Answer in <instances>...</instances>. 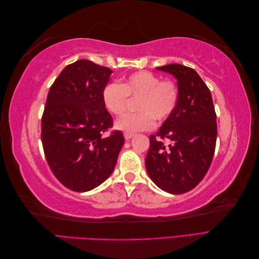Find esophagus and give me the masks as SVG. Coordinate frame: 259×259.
Masks as SVG:
<instances>
[{
    "label": "esophagus",
    "instance_id": "1",
    "mask_svg": "<svg viewBox=\"0 0 259 259\" xmlns=\"http://www.w3.org/2000/svg\"><path fill=\"white\" fill-rule=\"evenodd\" d=\"M133 136H134V134H130V133H124V137L126 140H130L131 138H133Z\"/></svg>",
    "mask_w": 259,
    "mask_h": 259
}]
</instances>
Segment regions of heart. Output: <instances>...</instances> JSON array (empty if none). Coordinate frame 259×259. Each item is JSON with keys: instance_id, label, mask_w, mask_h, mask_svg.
<instances>
[{"instance_id": "1", "label": "heart", "mask_w": 259, "mask_h": 259, "mask_svg": "<svg viewBox=\"0 0 259 259\" xmlns=\"http://www.w3.org/2000/svg\"><path fill=\"white\" fill-rule=\"evenodd\" d=\"M130 98H138L137 113L125 114L115 122V128L134 134L153 127L166 121L173 114L178 104L179 90L171 80H161L150 71H137L125 77L121 84L108 83L101 92V100L108 112L122 114Z\"/></svg>"}]
</instances>
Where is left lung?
<instances>
[{
  "instance_id": "obj_1",
  "label": "left lung",
  "mask_w": 259,
  "mask_h": 259,
  "mask_svg": "<svg viewBox=\"0 0 259 259\" xmlns=\"http://www.w3.org/2000/svg\"><path fill=\"white\" fill-rule=\"evenodd\" d=\"M156 69L175 76L179 99L173 114L150 136L146 168L162 190L182 194L193 189L210 166L217 137L216 113L210 92L195 70L178 64Z\"/></svg>"
}]
</instances>
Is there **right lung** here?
<instances>
[{
	"label": "right lung",
	"instance_id": "add662e5",
	"mask_svg": "<svg viewBox=\"0 0 259 259\" xmlns=\"http://www.w3.org/2000/svg\"><path fill=\"white\" fill-rule=\"evenodd\" d=\"M112 71L81 59L68 65L51 86L42 115L46 161L59 182L76 192L90 191L111 175L124 136L113 131L101 92Z\"/></svg>",
	"mask_w": 259,
	"mask_h": 259
}]
</instances>
